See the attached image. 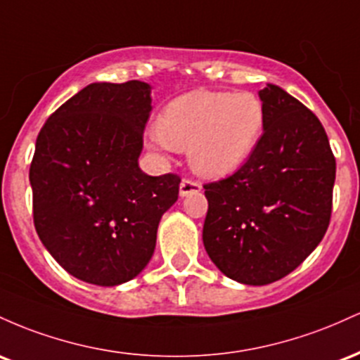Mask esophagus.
<instances>
[{
	"instance_id": "1",
	"label": "esophagus",
	"mask_w": 360,
	"mask_h": 360,
	"mask_svg": "<svg viewBox=\"0 0 360 360\" xmlns=\"http://www.w3.org/2000/svg\"><path fill=\"white\" fill-rule=\"evenodd\" d=\"M200 188H202V185L197 180L184 179L180 181V195L181 197L188 195V193H193V192H199Z\"/></svg>"
}]
</instances>
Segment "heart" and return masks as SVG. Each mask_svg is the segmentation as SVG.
I'll return each instance as SVG.
<instances>
[{"instance_id":"obj_1","label":"heart","mask_w":360,"mask_h":360,"mask_svg":"<svg viewBox=\"0 0 360 360\" xmlns=\"http://www.w3.org/2000/svg\"><path fill=\"white\" fill-rule=\"evenodd\" d=\"M265 131V107L248 91H192L169 102L156 124L163 148L188 149L199 175L219 179L250 158Z\"/></svg>"}]
</instances>
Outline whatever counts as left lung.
I'll list each match as a JSON object with an SVG mask.
<instances>
[{
  "label": "left lung",
  "instance_id": "8db88e82",
  "mask_svg": "<svg viewBox=\"0 0 360 360\" xmlns=\"http://www.w3.org/2000/svg\"><path fill=\"white\" fill-rule=\"evenodd\" d=\"M265 131L233 175L204 184L202 240L233 281L265 285L300 267L332 217L335 156L320 119L276 84L260 91Z\"/></svg>",
  "mask_w": 360,
  "mask_h": 360
}]
</instances>
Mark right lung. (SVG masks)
Here are the masks:
<instances>
[{"instance_id": "add662e5", "label": "right lung", "mask_w": 360, "mask_h": 360, "mask_svg": "<svg viewBox=\"0 0 360 360\" xmlns=\"http://www.w3.org/2000/svg\"><path fill=\"white\" fill-rule=\"evenodd\" d=\"M151 114L149 84L93 83L46 120L30 163L40 241L88 284L131 281L151 260L180 176H149L137 158Z\"/></svg>"}]
</instances>
